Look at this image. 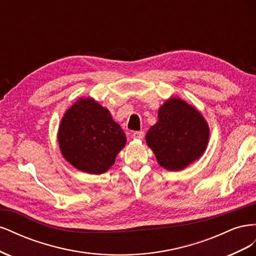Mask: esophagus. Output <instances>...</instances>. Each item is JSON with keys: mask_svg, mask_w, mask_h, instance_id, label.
Masks as SVG:
<instances>
[{"mask_svg": "<svg viewBox=\"0 0 256 256\" xmlns=\"http://www.w3.org/2000/svg\"><path fill=\"white\" fill-rule=\"evenodd\" d=\"M132 136H134V138H136V140H142V138H144V132L143 131H134V132L132 134Z\"/></svg>", "mask_w": 256, "mask_h": 256, "instance_id": "esophagus-1", "label": "esophagus"}]
</instances>
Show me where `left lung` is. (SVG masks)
<instances>
[{
    "label": "left lung",
    "mask_w": 256,
    "mask_h": 256,
    "mask_svg": "<svg viewBox=\"0 0 256 256\" xmlns=\"http://www.w3.org/2000/svg\"><path fill=\"white\" fill-rule=\"evenodd\" d=\"M145 140L157 162L168 171H180L203 156L209 126L196 108L180 97H170L158 110V122Z\"/></svg>",
    "instance_id": "left-lung-1"
}]
</instances>
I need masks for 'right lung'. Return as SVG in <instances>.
I'll list each match as a JSON object with an SVG mask.
<instances>
[{"mask_svg":"<svg viewBox=\"0 0 256 256\" xmlns=\"http://www.w3.org/2000/svg\"><path fill=\"white\" fill-rule=\"evenodd\" d=\"M126 141L110 111L92 97H80L69 106L58 131L65 160L79 171L95 175L111 168Z\"/></svg>","mask_w":256,"mask_h":256,"instance_id":"right-lung-1","label":"right lung"}]
</instances>
